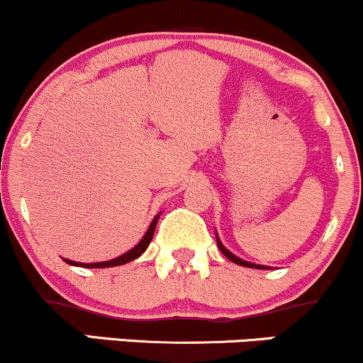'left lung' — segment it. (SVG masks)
<instances>
[{"label":"left lung","instance_id":"left-lung-1","mask_svg":"<svg viewBox=\"0 0 363 363\" xmlns=\"http://www.w3.org/2000/svg\"><path fill=\"white\" fill-rule=\"evenodd\" d=\"M216 242H218V247H219V250L223 252V254L226 255L228 259L231 260V262H235V264H238V266H243V267H254V269H271V267H267V266H260V264H254V262H248V260H243V259H240V257H236L235 254H231L230 250H228V248L223 245L221 243V240H219V236H218V233H216Z\"/></svg>","mask_w":363,"mask_h":363}]
</instances>
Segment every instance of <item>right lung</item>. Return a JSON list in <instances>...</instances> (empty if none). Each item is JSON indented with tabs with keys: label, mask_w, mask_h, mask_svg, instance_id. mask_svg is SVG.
I'll return each mask as SVG.
<instances>
[{
	"label": "right lung",
	"mask_w": 363,
	"mask_h": 363,
	"mask_svg": "<svg viewBox=\"0 0 363 363\" xmlns=\"http://www.w3.org/2000/svg\"><path fill=\"white\" fill-rule=\"evenodd\" d=\"M157 219H160V214L154 216L152 223L149 225V230L145 231V235L142 236L140 242L137 243L135 247L130 248L128 252H125L123 255H120V257H115L111 260H104V262H75V260H70V259H63L65 262L70 264V266H79V267H89V269H99V267H115V266H123V264L130 262V260H135L137 257H140L142 254H144L145 250H147L150 240H152L154 236V231H156V225H157Z\"/></svg>",
	"instance_id": "add662e5"
}]
</instances>
